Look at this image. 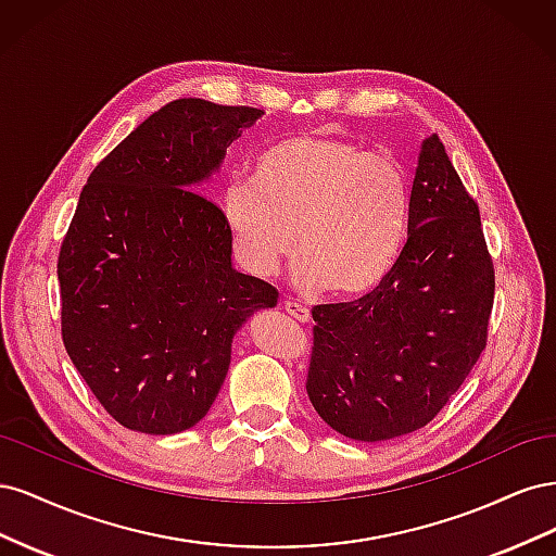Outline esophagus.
<instances>
[{
    "label": "esophagus",
    "mask_w": 556,
    "mask_h": 556,
    "mask_svg": "<svg viewBox=\"0 0 556 556\" xmlns=\"http://www.w3.org/2000/svg\"><path fill=\"white\" fill-rule=\"evenodd\" d=\"M285 311H288V315H292L294 319H299V323H311V311L304 304H299V301H288V304H285Z\"/></svg>",
    "instance_id": "esophagus-1"
}]
</instances>
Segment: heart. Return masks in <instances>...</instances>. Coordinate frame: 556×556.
Masks as SVG:
<instances>
[{"label":"heart","mask_w":556,"mask_h":556,"mask_svg":"<svg viewBox=\"0 0 556 556\" xmlns=\"http://www.w3.org/2000/svg\"><path fill=\"white\" fill-rule=\"evenodd\" d=\"M223 215L252 276H274L294 245L299 288L359 296L401 255L410 185L392 157L327 134H296L262 150L250 180L229 185Z\"/></svg>","instance_id":"obj_1"}]
</instances>
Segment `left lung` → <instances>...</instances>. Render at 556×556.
<instances>
[{
  "mask_svg": "<svg viewBox=\"0 0 556 556\" xmlns=\"http://www.w3.org/2000/svg\"><path fill=\"white\" fill-rule=\"evenodd\" d=\"M492 304L478 204L431 134L419 146L408 241L392 271L362 299L313 308V408L364 443L427 427L484 350Z\"/></svg>",
  "mask_w": 556,
  "mask_h": 556,
  "instance_id": "1",
  "label": "left lung"
}]
</instances>
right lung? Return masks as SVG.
<instances>
[{
  "mask_svg": "<svg viewBox=\"0 0 556 556\" xmlns=\"http://www.w3.org/2000/svg\"><path fill=\"white\" fill-rule=\"evenodd\" d=\"M262 115L176 99L113 148L80 192L58 260L62 341L131 431L194 427L227 378L233 336L278 304L274 285L233 268L225 215L201 194Z\"/></svg>",
  "mask_w": 556,
  "mask_h": 556,
  "instance_id": "1",
  "label": "right lung"
}]
</instances>
